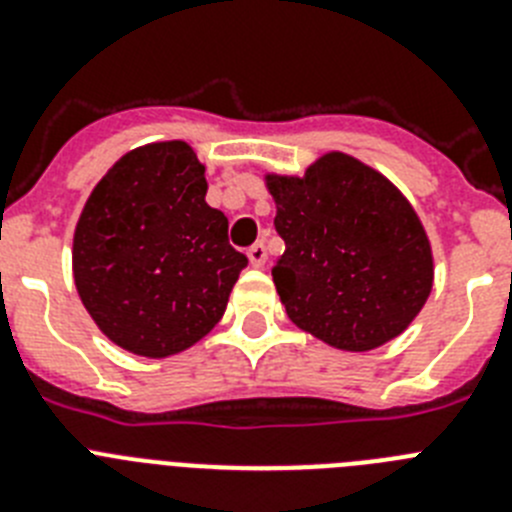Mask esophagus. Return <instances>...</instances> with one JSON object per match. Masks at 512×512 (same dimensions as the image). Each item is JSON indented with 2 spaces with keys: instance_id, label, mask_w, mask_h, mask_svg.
<instances>
[{
  "instance_id": "obj_1",
  "label": "esophagus",
  "mask_w": 512,
  "mask_h": 512,
  "mask_svg": "<svg viewBox=\"0 0 512 512\" xmlns=\"http://www.w3.org/2000/svg\"><path fill=\"white\" fill-rule=\"evenodd\" d=\"M248 261H251V266H256V269H261V266L266 264V246H264V243H253V246L248 248Z\"/></svg>"
}]
</instances>
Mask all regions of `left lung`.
<instances>
[{
	"label": "left lung",
	"instance_id": "obj_1",
	"mask_svg": "<svg viewBox=\"0 0 512 512\" xmlns=\"http://www.w3.org/2000/svg\"><path fill=\"white\" fill-rule=\"evenodd\" d=\"M266 187L284 238L271 277L289 320L341 351L400 336L433 287L431 243L400 189L338 151Z\"/></svg>",
	"mask_w": 512,
	"mask_h": 512
}]
</instances>
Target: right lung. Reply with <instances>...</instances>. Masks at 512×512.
I'll use <instances>...</instances> for the list:
<instances>
[{
  "label": "right lung",
  "instance_id": "1",
  "mask_svg": "<svg viewBox=\"0 0 512 512\" xmlns=\"http://www.w3.org/2000/svg\"><path fill=\"white\" fill-rule=\"evenodd\" d=\"M205 166L184 140L148 143L99 179L74 233V282L104 336L164 359L223 318L248 259L205 202Z\"/></svg>",
  "mask_w": 512,
  "mask_h": 512
}]
</instances>
